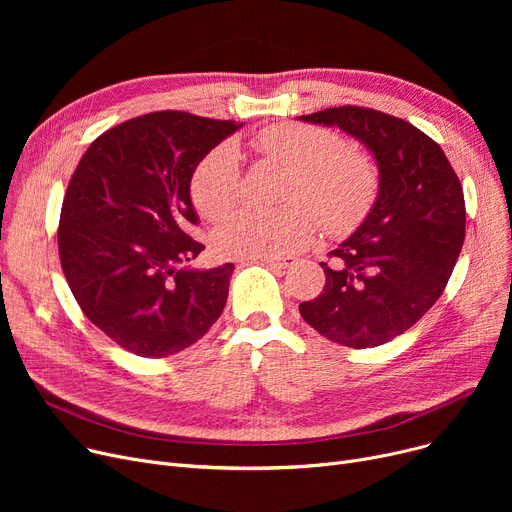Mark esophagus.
I'll use <instances>...</instances> for the list:
<instances>
[{"label":"esophagus","instance_id":"34e87169","mask_svg":"<svg viewBox=\"0 0 512 512\" xmlns=\"http://www.w3.org/2000/svg\"><path fill=\"white\" fill-rule=\"evenodd\" d=\"M257 261L267 263L270 267H274V270H286V267L294 265L297 257H292V255H288V257H263V259H257Z\"/></svg>","mask_w":512,"mask_h":512}]
</instances>
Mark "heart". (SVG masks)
<instances>
[{
    "label": "heart",
    "mask_w": 512,
    "mask_h": 512,
    "mask_svg": "<svg viewBox=\"0 0 512 512\" xmlns=\"http://www.w3.org/2000/svg\"><path fill=\"white\" fill-rule=\"evenodd\" d=\"M251 149L290 170L284 209L242 211L213 236L222 257H282L305 247L321 228L340 236L357 228L378 199L380 176L373 159L344 145L330 128L278 122L261 128ZM240 157L232 145L209 151L191 180V199L207 220H222L240 201Z\"/></svg>",
    "instance_id": "b5f03b06"
}]
</instances>
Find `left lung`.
<instances>
[{"mask_svg":"<svg viewBox=\"0 0 512 512\" xmlns=\"http://www.w3.org/2000/svg\"><path fill=\"white\" fill-rule=\"evenodd\" d=\"M305 122L338 126L365 143L380 193L361 228L321 263L326 286L299 305L328 340L371 348L407 332L440 299L465 240V197L442 147L407 120L359 105Z\"/></svg>","mask_w":512,"mask_h":512,"instance_id":"left-lung-1","label":"left lung"}]
</instances>
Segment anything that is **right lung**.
<instances>
[{"mask_svg":"<svg viewBox=\"0 0 512 512\" xmlns=\"http://www.w3.org/2000/svg\"><path fill=\"white\" fill-rule=\"evenodd\" d=\"M178 110L126 120L91 143L62 203L58 251L78 307L128 353L161 359L215 324L232 263L184 270L205 245L191 178L199 161L238 130Z\"/></svg>","mask_w":512,"mask_h":512,"instance_id":"right-lung-1","label":"right lung"}]
</instances>
